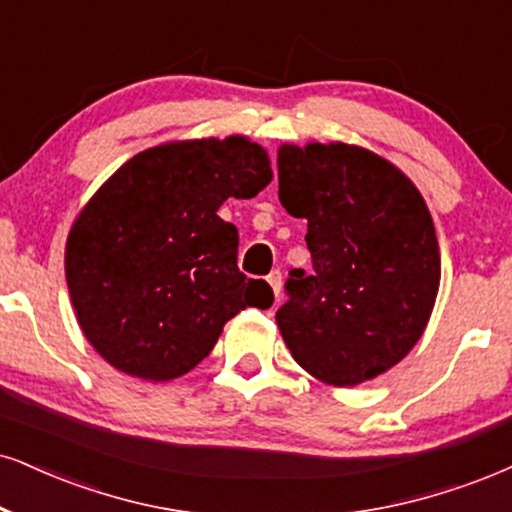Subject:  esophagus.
<instances>
[{
	"label": "esophagus",
	"instance_id": "1",
	"mask_svg": "<svg viewBox=\"0 0 512 512\" xmlns=\"http://www.w3.org/2000/svg\"><path fill=\"white\" fill-rule=\"evenodd\" d=\"M268 285L273 287L275 299H280V292H282V273H280V270H273V273L268 275Z\"/></svg>",
	"mask_w": 512,
	"mask_h": 512
}]
</instances>
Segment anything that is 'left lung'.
Returning <instances> with one entry per match:
<instances>
[{"label": "left lung", "mask_w": 512, "mask_h": 512, "mask_svg": "<svg viewBox=\"0 0 512 512\" xmlns=\"http://www.w3.org/2000/svg\"><path fill=\"white\" fill-rule=\"evenodd\" d=\"M280 201L306 218L313 270H289L277 308L294 361L334 387L387 372L425 332L441 258L420 192L399 168L351 144L277 151Z\"/></svg>", "instance_id": "left-lung-1"}]
</instances>
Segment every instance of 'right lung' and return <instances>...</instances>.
Returning a JSON list of instances; mask_svg holds the SVG:
<instances>
[{"label": "right lung", "instance_id": "1", "mask_svg": "<svg viewBox=\"0 0 512 512\" xmlns=\"http://www.w3.org/2000/svg\"><path fill=\"white\" fill-rule=\"evenodd\" d=\"M273 180L246 137L173 142L123 163L75 220L66 280L87 342L113 368L151 382L185 375L246 306L273 289L237 268V227L225 199H251Z\"/></svg>", "mask_w": 512, "mask_h": 512}]
</instances>
